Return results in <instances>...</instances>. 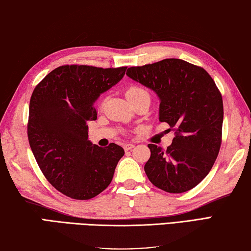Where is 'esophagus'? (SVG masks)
<instances>
[{
  "label": "esophagus",
  "instance_id": "1",
  "mask_svg": "<svg viewBox=\"0 0 251 251\" xmlns=\"http://www.w3.org/2000/svg\"><path fill=\"white\" fill-rule=\"evenodd\" d=\"M133 148H134V144H131V143H126L124 145L125 151H131Z\"/></svg>",
  "mask_w": 251,
  "mask_h": 251
}]
</instances>
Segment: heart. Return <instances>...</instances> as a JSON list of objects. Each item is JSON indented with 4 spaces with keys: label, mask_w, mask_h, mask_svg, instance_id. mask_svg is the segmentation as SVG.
<instances>
[{
    "label": "heart",
    "mask_w": 251,
    "mask_h": 251,
    "mask_svg": "<svg viewBox=\"0 0 251 251\" xmlns=\"http://www.w3.org/2000/svg\"><path fill=\"white\" fill-rule=\"evenodd\" d=\"M145 93L146 92L143 88H141L139 86H131L126 89V98H131V97L138 96V95H141V94H145Z\"/></svg>",
    "instance_id": "obj_1"
}]
</instances>
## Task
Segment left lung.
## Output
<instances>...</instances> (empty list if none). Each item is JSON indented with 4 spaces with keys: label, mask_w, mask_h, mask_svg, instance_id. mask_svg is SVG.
<instances>
[{
    "label": "left lung",
    "mask_w": 251,
    "mask_h": 251,
    "mask_svg": "<svg viewBox=\"0 0 251 251\" xmlns=\"http://www.w3.org/2000/svg\"><path fill=\"white\" fill-rule=\"evenodd\" d=\"M126 75L159 98V121L174 127L166 150L149 144L144 170L162 190L181 193L199 184L213 167L222 143L223 100L204 69L181 59L132 67Z\"/></svg>",
    "instance_id": "obj_1"
}]
</instances>
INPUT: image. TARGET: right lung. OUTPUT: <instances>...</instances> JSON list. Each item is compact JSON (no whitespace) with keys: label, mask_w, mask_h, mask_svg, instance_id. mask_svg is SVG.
Instances as JSON below:
<instances>
[{"label":"right lung","mask_w":251,"mask_h":251,"mask_svg":"<svg viewBox=\"0 0 251 251\" xmlns=\"http://www.w3.org/2000/svg\"><path fill=\"white\" fill-rule=\"evenodd\" d=\"M126 70L63 65L32 92L27 129L32 154L48 181L72 199L88 200L105 190L125 155L115 143L106 149L93 144L87 121L97 119L94 103Z\"/></svg>","instance_id":"obj_1"}]
</instances>
